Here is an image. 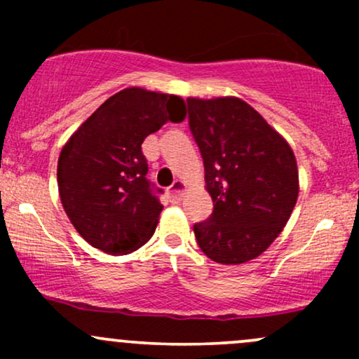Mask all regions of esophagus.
I'll list each match as a JSON object with an SVG mask.
<instances>
[{"label":"esophagus","mask_w":359,"mask_h":359,"mask_svg":"<svg viewBox=\"0 0 359 359\" xmlns=\"http://www.w3.org/2000/svg\"><path fill=\"white\" fill-rule=\"evenodd\" d=\"M185 189H187V185H185L184 180H175V182L170 185V189H168V196H170L172 199H179V197L185 192Z\"/></svg>","instance_id":"esophagus-1"}]
</instances>
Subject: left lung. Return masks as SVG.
<instances>
[{"mask_svg": "<svg viewBox=\"0 0 359 359\" xmlns=\"http://www.w3.org/2000/svg\"><path fill=\"white\" fill-rule=\"evenodd\" d=\"M187 104L214 203L194 234L212 262L241 265L266 251L290 219L297 160L287 140L240 97H187Z\"/></svg>", "mask_w": 359, "mask_h": 359, "instance_id": "1", "label": "left lung"}]
</instances>
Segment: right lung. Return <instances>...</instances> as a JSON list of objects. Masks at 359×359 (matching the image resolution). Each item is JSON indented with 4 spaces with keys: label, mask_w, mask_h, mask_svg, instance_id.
<instances>
[{
    "label": "right lung",
    "mask_w": 359,
    "mask_h": 359,
    "mask_svg": "<svg viewBox=\"0 0 359 359\" xmlns=\"http://www.w3.org/2000/svg\"><path fill=\"white\" fill-rule=\"evenodd\" d=\"M184 119L180 96L126 88L102 102L62 147V208L90 246L128 255L150 240L163 205L147 180L142 143L163 123Z\"/></svg>",
    "instance_id": "obj_1"
}]
</instances>
